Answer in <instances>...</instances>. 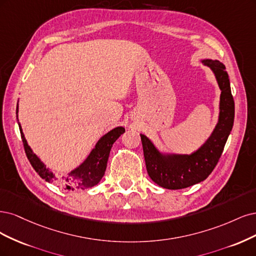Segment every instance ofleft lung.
Listing matches in <instances>:
<instances>
[{
  "label": "left lung",
  "instance_id": "left-lung-1",
  "mask_svg": "<svg viewBox=\"0 0 256 256\" xmlns=\"http://www.w3.org/2000/svg\"><path fill=\"white\" fill-rule=\"evenodd\" d=\"M202 62L215 74L221 90L218 123L205 144L189 155L164 154L146 135L140 134L148 174L154 183L164 188L183 189L208 178L219 162L233 128L235 104L226 66L212 60H203Z\"/></svg>",
  "mask_w": 256,
  "mask_h": 256
}]
</instances>
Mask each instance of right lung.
<instances>
[{"label":"right lung","instance_id":"obj_1","mask_svg":"<svg viewBox=\"0 0 256 256\" xmlns=\"http://www.w3.org/2000/svg\"><path fill=\"white\" fill-rule=\"evenodd\" d=\"M16 114H17L18 117V106ZM19 128L24 150H26V154L32 168L46 182H54L64 189H68V190H84V189L94 187L100 182L105 173L107 160H108V156L114 142L126 132L124 128L122 126L114 128V130H110L108 133L100 138L94 149L90 152L83 164H80L78 168L69 172L67 176H58L50 169L46 168V164L32 151L26 137H24L20 123Z\"/></svg>","mask_w":256,"mask_h":256}]
</instances>
